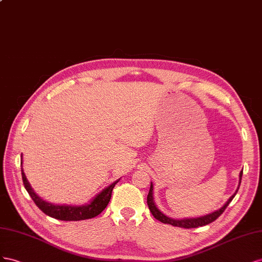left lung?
Returning <instances> with one entry per match:
<instances>
[{"instance_id": "1", "label": "left lung", "mask_w": 262, "mask_h": 262, "mask_svg": "<svg viewBox=\"0 0 262 262\" xmlns=\"http://www.w3.org/2000/svg\"><path fill=\"white\" fill-rule=\"evenodd\" d=\"M242 177H243V171H241V173H239V184H238V188L236 190V192L231 195L225 204H224L220 210L215 211L213 213L210 214H206L204 216H200V217H191V219H182V220H176V219H171L169 216H167L166 214H163L157 205L155 204V201H154V185L152 182L150 183V190H149L148 193V196H147V204L149 210H150L151 214L154 215V217L156 220H158L159 222L163 223V224H169V225H172V226H177V227H182V228H196L200 226H204L207 225V224H211L212 222H214L216 219H219L220 216L223 214V212L225 211V208L228 206V204L231 202L236 195V193L239 189V185H241L242 182Z\"/></svg>"}]
</instances>
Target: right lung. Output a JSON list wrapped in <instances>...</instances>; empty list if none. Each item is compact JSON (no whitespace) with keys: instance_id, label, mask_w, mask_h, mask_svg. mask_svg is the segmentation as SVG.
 I'll use <instances>...</instances> for the list:
<instances>
[{"instance_id":"obj_1","label":"right lung","mask_w":262,"mask_h":262,"mask_svg":"<svg viewBox=\"0 0 262 262\" xmlns=\"http://www.w3.org/2000/svg\"><path fill=\"white\" fill-rule=\"evenodd\" d=\"M21 177H23V182L26 191L28 192L29 195L35 202V204L38 206V208L50 217H54L56 220L60 221H83L93 219L95 216H98L103 212L108 204V202L112 196V191H113L115 184L119 181L116 180L115 182L108 185L107 188L103 189L99 194L90 201V203L84 205H58L52 204L49 202H46L42 200L40 196L36 194V192L33 190V188L29 184L27 178L24 173L23 170V160H21Z\"/></svg>"}]
</instances>
